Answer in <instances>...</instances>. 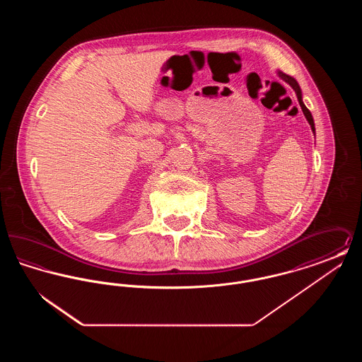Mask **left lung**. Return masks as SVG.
I'll list each match as a JSON object with an SVG mask.
<instances>
[{"instance_id": "left-lung-1", "label": "left lung", "mask_w": 362, "mask_h": 362, "mask_svg": "<svg viewBox=\"0 0 362 362\" xmlns=\"http://www.w3.org/2000/svg\"><path fill=\"white\" fill-rule=\"evenodd\" d=\"M278 76H279V78H282L285 83H288V84L294 89V92H296V95H297V99H298V104H300V107H301V110H303V112H304V117H305V119L310 123L312 133L315 134V122H313V118H312V114H310V110L305 107V104L303 102V93H301V88L298 86V83H297L293 77L285 74V73H282V71H278Z\"/></svg>"}]
</instances>
